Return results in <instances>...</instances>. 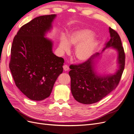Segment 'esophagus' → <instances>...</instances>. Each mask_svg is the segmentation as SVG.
I'll use <instances>...</instances> for the list:
<instances>
[{
	"label": "esophagus",
	"mask_w": 134,
	"mask_h": 134,
	"mask_svg": "<svg viewBox=\"0 0 134 134\" xmlns=\"http://www.w3.org/2000/svg\"><path fill=\"white\" fill-rule=\"evenodd\" d=\"M63 68L64 71H67L69 70V67L67 65V64H64V65H63Z\"/></svg>",
	"instance_id": "34e87169"
}]
</instances>
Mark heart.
<instances>
[{
	"mask_svg": "<svg viewBox=\"0 0 134 134\" xmlns=\"http://www.w3.org/2000/svg\"><path fill=\"white\" fill-rule=\"evenodd\" d=\"M93 32L87 29L76 30L69 35L68 40L65 37H62L60 48L64 51L70 50L68 43L73 46H77L76 55L80 61H86L90 58L96 48L97 42L93 38Z\"/></svg>",
	"mask_w": 134,
	"mask_h": 134,
	"instance_id": "heart-1",
	"label": "heart"
}]
</instances>
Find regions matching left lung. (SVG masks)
<instances>
[{
    "mask_svg": "<svg viewBox=\"0 0 134 134\" xmlns=\"http://www.w3.org/2000/svg\"><path fill=\"white\" fill-rule=\"evenodd\" d=\"M110 37L105 44L103 51L112 46L118 51L119 69L113 75L99 77L94 72V59L99 56L96 53L87 61L78 64H71L69 75L71 77V89L75 99L85 104H91L100 101L116 88L124 70L125 54L120 36L109 27Z\"/></svg>",
    "mask_w": 134,
    "mask_h": 134,
    "instance_id": "8db88e82",
    "label": "left lung"
}]
</instances>
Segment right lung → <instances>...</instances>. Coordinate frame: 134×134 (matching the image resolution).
Instances as JSON below:
<instances>
[{
	"label": "right lung",
	"instance_id": "1",
	"mask_svg": "<svg viewBox=\"0 0 134 134\" xmlns=\"http://www.w3.org/2000/svg\"><path fill=\"white\" fill-rule=\"evenodd\" d=\"M55 17L51 14L34 18L22 26L13 39L9 68L16 87L32 100L50 96L63 72V58L53 54L52 42L44 37Z\"/></svg>",
	"mask_w": 134,
	"mask_h": 134
}]
</instances>
